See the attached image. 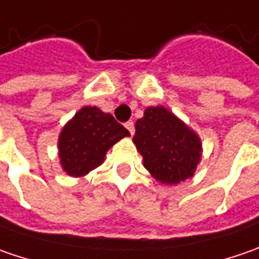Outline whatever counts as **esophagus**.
I'll return each mask as SVG.
<instances>
[{
    "instance_id": "obj_1",
    "label": "esophagus",
    "mask_w": 259,
    "mask_h": 259,
    "mask_svg": "<svg viewBox=\"0 0 259 259\" xmlns=\"http://www.w3.org/2000/svg\"><path fill=\"white\" fill-rule=\"evenodd\" d=\"M124 126H126V129L130 132V135L133 136V133H135V123H133V121H127Z\"/></svg>"
}]
</instances>
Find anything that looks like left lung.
I'll return each mask as SVG.
<instances>
[{
    "label": "left lung",
    "mask_w": 259,
    "mask_h": 259,
    "mask_svg": "<svg viewBox=\"0 0 259 259\" xmlns=\"http://www.w3.org/2000/svg\"><path fill=\"white\" fill-rule=\"evenodd\" d=\"M135 129L133 142L155 180L178 184L194 175L201 159V141L183 120L162 106L148 107Z\"/></svg>",
    "instance_id": "8db88e82"
}]
</instances>
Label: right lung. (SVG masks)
<instances>
[{
    "mask_svg": "<svg viewBox=\"0 0 259 259\" xmlns=\"http://www.w3.org/2000/svg\"><path fill=\"white\" fill-rule=\"evenodd\" d=\"M130 136L110 113L85 106L59 135L58 149L62 169L71 177H84L100 166L107 151L120 139Z\"/></svg>",
    "mask_w": 259,
    "mask_h": 259,
    "instance_id": "add662e5",
    "label": "right lung"
}]
</instances>
